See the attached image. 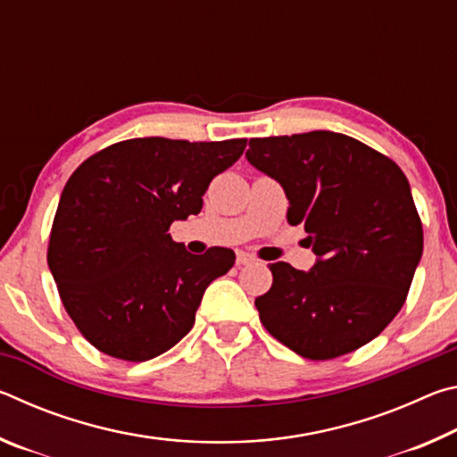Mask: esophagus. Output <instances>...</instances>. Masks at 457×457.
Instances as JSON below:
<instances>
[{
    "mask_svg": "<svg viewBox=\"0 0 457 457\" xmlns=\"http://www.w3.org/2000/svg\"><path fill=\"white\" fill-rule=\"evenodd\" d=\"M236 262H237V266H247V264H253L256 258H253L252 253H247V252H237Z\"/></svg>",
    "mask_w": 457,
    "mask_h": 457,
    "instance_id": "obj_1",
    "label": "esophagus"
}]
</instances>
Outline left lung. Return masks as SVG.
I'll list each match as a JSON object with an SVG mask.
<instances>
[{
  "instance_id": "obj_1",
  "label": "left lung",
  "mask_w": 457,
  "mask_h": 457,
  "mask_svg": "<svg viewBox=\"0 0 457 457\" xmlns=\"http://www.w3.org/2000/svg\"><path fill=\"white\" fill-rule=\"evenodd\" d=\"M245 159L282 185L288 223H303L316 253L308 272L270 266L272 288L256 298L266 330L311 361L367 345L401 311L423 253L407 177L330 130L250 138Z\"/></svg>"
}]
</instances>
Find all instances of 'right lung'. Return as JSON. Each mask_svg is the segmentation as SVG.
I'll list each match as a JSON object with an SVG mask.
<instances>
[{
	"instance_id": "add662e5",
	"label": "right lung",
	"mask_w": 457,
	"mask_h": 457,
	"mask_svg": "<svg viewBox=\"0 0 457 457\" xmlns=\"http://www.w3.org/2000/svg\"><path fill=\"white\" fill-rule=\"evenodd\" d=\"M245 138L215 143L130 138L76 169L60 195L48 266L62 304L98 351L149 361L191 330L204 292L234 266L228 247L195 256L169 234L197 215Z\"/></svg>"
}]
</instances>
